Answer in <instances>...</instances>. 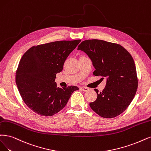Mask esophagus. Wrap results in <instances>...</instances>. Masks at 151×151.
<instances>
[{
    "mask_svg": "<svg viewBox=\"0 0 151 151\" xmlns=\"http://www.w3.org/2000/svg\"><path fill=\"white\" fill-rule=\"evenodd\" d=\"M80 89H81V90H82L83 91H87L90 90V89H89L88 88L85 87V86H81V87H80Z\"/></svg>",
    "mask_w": 151,
    "mask_h": 151,
    "instance_id": "esophagus-1",
    "label": "esophagus"
}]
</instances>
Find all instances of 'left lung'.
<instances>
[{"label": "left lung", "mask_w": 151, "mask_h": 151, "mask_svg": "<svg viewBox=\"0 0 151 151\" xmlns=\"http://www.w3.org/2000/svg\"><path fill=\"white\" fill-rule=\"evenodd\" d=\"M78 47L91 60L95 68L93 75L107 79L103 91L94 90L98 96L90 103L91 108L104 118L119 116L131 104L138 86L132 56L119 44L97 39L83 41Z\"/></svg>", "instance_id": "obj_1"}]
</instances>
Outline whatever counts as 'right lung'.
<instances>
[{"mask_svg":"<svg viewBox=\"0 0 151 151\" xmlns=\"http://www.w3.org/2000/svg\"><path fill=\"white\" fill-rule=\"evenodd\" d=\"M81 40H63L38 45L23 55L15 81L24 103L35 113L51 116L62 109L75 86L57 88L56 75L62 71L66 59Z\"/></svg>","mask_w":151,"mask_h":151,"instance_id":"right-lung-1","label":"right lung"}]
</instances>
